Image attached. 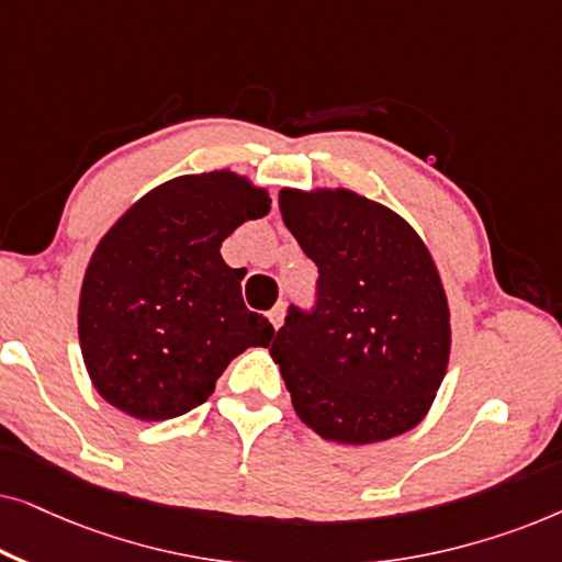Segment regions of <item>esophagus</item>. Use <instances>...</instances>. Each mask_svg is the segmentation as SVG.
Returning a JSON list of instances; mask_svg holds the SVG:
<instances>
[{
  "label": "esophagus",
  "instance_id": "1",
  "mask_svg": "<svg viewBox=\"0 0 562 562\" xmlns=\"http://www.w3.org/2000/svg\"><path fill=\"white\" fill-rule=\"evenodd\" d=\"M283 314H286V310H283V304H279V306H273L271 312H268V319H271V325H273V329H279L281 325H283Z\"/></svg>",
  "mask_w": 562,
  "mask_h": 562
}]
</instances>
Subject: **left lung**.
Segmentation results:
<instances>
[{
	"label": "left lung",
	"instance_id": "1",
	"mask_svg": "<svg viewBox=\"0 0 562 562\" xmlns=\"http://www.w3.org/2000/svg\"><path fill=\"white\" fill-rule=\"evenodd\" d=\"M283 225L319 268L312 312L289 306L271 358L299 419L371 445L417 427L450 358V310L427 245L350 189H281Z\"/></svg>",
	"mask_w": 562,
	"mask_h": 562
}]
</instances>
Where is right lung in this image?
Returning <instances> with one entry per match:
<instances>
[{
  "instance_id": "right-lung-1",
  "label": "right lung",
  "mask_w": 562,
  "mask_h": 562,
  "mask_svg": "<svg viewBox=\"0 0 562 562\" xmlns=\"http://www.w3.org/2000/svg\"><path fill=\"white\" fill-rule=\"evenodd\" d=\"M268 210L266 189L225 168L160 183L114 222L79 296L81 356L104 402L143 422L181 417L229 360L271 342V322L243 302V271L220 252Z\"/></svg>"
}]
</instances>
